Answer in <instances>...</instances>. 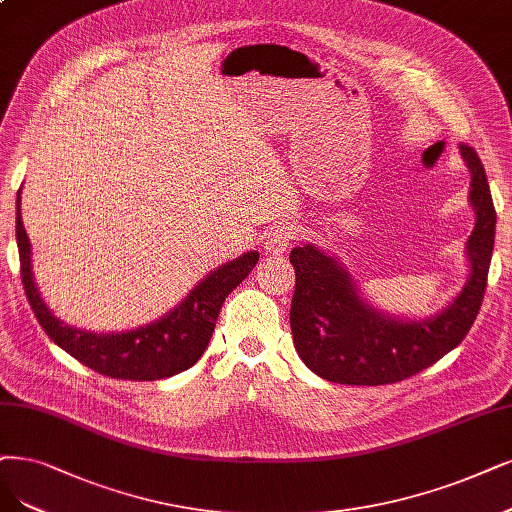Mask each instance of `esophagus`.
Listing matches in <instances>:
<instances>
[{
  "mask_svg": "<svg viewBox=\"0 0 512 512\" xmlns=\"http://www.w3.org/2000/svg\"><path fill=\"white\" fill-rule=\"evenodd\" d=\"M291 240H293V230H291V227L278 225L266 236V242H263V249H266L268 255H282V253H287Z\"/></svg>",
  "mask_w": 512,
  "mask_h": 512,
  "instance_id": "obj_1",
  "label": "esophagus"
}]
</instances>
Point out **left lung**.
<instances>
[{
	"label": "left lung",
	"mask_w": 512,
	"mask_h": 512,
	"mask_svg": "<svg viewBox=\"0 0 512 512\" xmlns=\"http://www.w3.org/2000/svg\"><path fill=\"white\" fill-rule=\"evenodd\" d=\"M470 173L468 202L475 230L466 240L468 278L449 304L426 318L394 316L358 289L335 255L304 242L291 251L295 293L293 344L301 361L323 380L348 386H382L407 380L456 348L477 318L494 253L496 208L477 151L460 145Z\"/></svg>",
	"instance_id": "8db88e82"
}]
</instances>
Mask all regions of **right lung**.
<instances>
[{
  "mask_svg": "<svg viewBox=\"0 0 512 512\" xmlns=\"http://www.w3.org/2000/svg\"><path fill=\"white\" fill-rule=\"evenodd\" d=\"M16 244L27 299L52 342L92 371L130 382L164 380L196 365L211 342L225 297L251 274L259 261L257 251H246L223 263L206 274L187 297L181 299L179 306L156 318L154 323L130 331L94 333L63 323L46 306L37 289L31 242L21 217V189L16 196Z\"/></svg>",
  "mask_w": 512,
  "mask_h": 512,
  "instance_id": "1",
  "label": "right lung"
}]
</instances>
